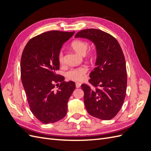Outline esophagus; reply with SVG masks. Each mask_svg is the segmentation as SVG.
I'll use <instances>...</instances> for the list:
<instances>
[{"label": "esophagus", "mask_w": 151, "mask_h": 151, "mask_svg": "<svg viewBox=\"0 0 151 151\" xmlns=\"http://www.w3.org/2000/svg\"><path fill=\"white\" fill-rule=\"evenodd\" d=\"M81 83H76V88H80V87H81Z\"/></svg>", "instance_id": "34e87169"}]
</instances>
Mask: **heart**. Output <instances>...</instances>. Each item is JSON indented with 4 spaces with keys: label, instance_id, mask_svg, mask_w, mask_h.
Returning <instances> with one entry per match:
<instances>
[{
    "label": "heart",
    "instance_id": "b5f03b06",
    "mask_svg": "<svg viewBox=\"0 0 151 151\" xmlns=\"http://www.w3.org/2000/svg\"><path fill=\"white\" fill-rule=\"evenodd\" d=\"M71 47L77 53L84 55L87 51H88L89 45L88 42H85V41L76 40L72 42ZM94 55V53H90V56L91 57H93ZM58 58L59 62L60 63H63V62H64V55H63L62 51L59 52ZM88 68L86 66H81L77 68H72L66 73V77L68 79L73 81H81L85 78L86 74L88 72Z\"/></svg>",
    "mask_w": 151,
    "mask_h": 151
}]
</instances>
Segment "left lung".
I'll return each mask as SVG.
<instances>
[{"label":"left lung","instance_id":"1","mask_svg":"<svg viewBox=\"0 0 151 151\" xmlns=\"http://www.w3.org/2000/svg\"><path fill=\"white\" fill-rule=\"evenodd\" d=\"M75 38L91 41L96 49V67L89 80L93 87L81 85L86 110L99 119L111 120L120 110L126 94L127 68L122 48L113 36L97 29L80 31Z\"/></svg>","mask_w":151,"mask_h":151}]
</instances>
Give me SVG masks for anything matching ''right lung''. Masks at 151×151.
Masks as SVG:
<instances>
[{"mask_svg":"<svg viewBox=\"0 0 151 151\" xmlns=\"http://www.w3.org/2000/svg\"><path fill=\"white\" fill-rule=\"evenodd\" d=\"M74 33L45 32L31 38L22 53L21 77L27 99L31 112L44 124L65 117L68 101L76 89L74 82H65L64 77L56 74L60 68L58 53Z\"/></svg>","mask_w":151,"mask_h":151,"instance_id":"add662e5","label":"right lung"}]
</instances>
